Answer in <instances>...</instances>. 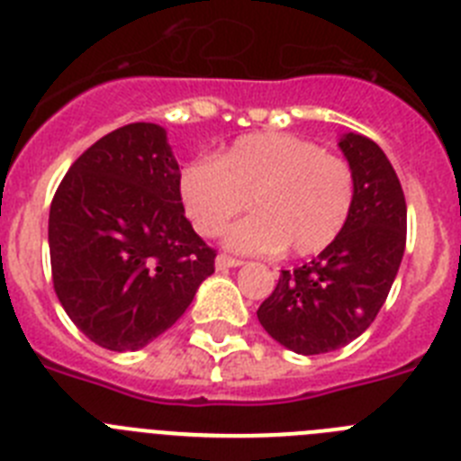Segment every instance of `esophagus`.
<instances>
[{"label":"esophagus","instance_id":"esophagus-1","mask_svg":"<svg viewBox=\"0 0 461 461\" xmlns=\"http://www.w3.org/2000/svg\"><path fill=\"white\" fill-rule=\"evenodd\" d=\"M214 266H217V270H226V267H240L242 266V260L233 258V256L219 254L217 260H214Z\"/></svg>","mask_w":461,"mask_h":461}]
</instances>
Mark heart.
<instances>
[{
  "mask_svg": "<svg viewBox=\"0 0 461 461\" xmlns=\"http://www.w3.org/2000/svg\"><path fill=\"white\" fill-rule=\"evenodd\" d=\"M182 201L201 235L228 233V247L247 254L316 256L341 235L356 198L344 158L291 133H249L217 158H198L182 173Z\"/></svg>",
  "mask_w": 461,
  "mask_h": 461,
  "instance_id": "1",
  "label": "heart"
}]
</instances>
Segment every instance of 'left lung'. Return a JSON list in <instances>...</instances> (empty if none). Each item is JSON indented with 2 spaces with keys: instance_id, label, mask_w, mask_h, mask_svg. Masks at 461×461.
I'll return each mask as SVG.
<instances>
[{
  "instance_id": "8db88e82",
  "label": "left lung",
  "mask_w": 461,
  "mask_h": 461,
  "mask_svg": "<svg viewBox=\"0 0 461 461\" xmlns=\"http://www.w3.org/2000/svg\"><path fill=\"white\" fill-rule=\"evenodd\" d=\"M339 148L356 180L348 223L312 263L281 270L256 312L267 335L300 356L337 351L374 323L406 247L404 191L388 157L360 133H344Z\"/></svg>"
}]
</instances>
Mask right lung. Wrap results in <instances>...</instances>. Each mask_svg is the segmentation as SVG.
Here are the masks:
<instances>
[{
    "instance_id": "1",
    "label": "right lung",
    "mask_w": 461,
    "mask_h": 461,
    "mask_svg": "<svg viewBox=\"0 0 461 461\" xmlns=\"http://www.w3.org/2000/svg\"><path fill=\"white\" fill-rule=\"evenodd\" d=\"M166 129L136 122L85 149L48 219L55 293L68 319L108 351H138L180 319L217 251L185 217Z\"/></svg>"
}]
</instances>
